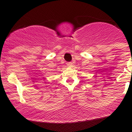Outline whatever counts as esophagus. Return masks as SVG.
Listing matches in <instances>:
<instances>
[{
  "mask_svg": "<svg viewBox=\"0 0 132 132\" xmlns=\"http://www.w3.org/2000/svg\"><path fill=\"white\" fill-rule=\"evenodd\" d=\"M67 65H68V66H73V63H72L71 62H68Z\"/></svg>",
  "mask_w": 132,
  "mask_h": 132,
  "instance_id": "34e87169",
  "label": "esophagus"
}]
</instances>
